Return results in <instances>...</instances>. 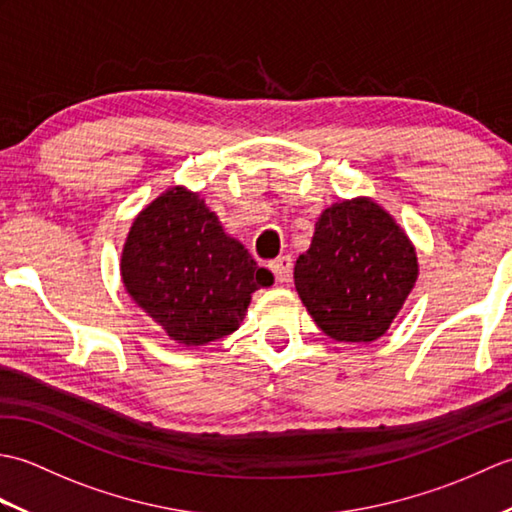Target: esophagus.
<instances>
[{
    "label": "esophagus",
    "mask_w": 512,
    "mask_h": 512,
    "mask_svg": "<svg viewBox=\"0 0 512 512\" xmlns=\"http://www.w3.org/2000/svg\"><path fill=\"white\" fill-rule=\"evenodd\" d=\"M270 270L275 273L279 284H288L290 277H292V257L284 255V257L273 259V262H270Z\"/></svg>",
    "instance_id": "34e87169"
}]
</instances>
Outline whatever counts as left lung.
Masks as SVG:
<instances>
[{
	"instance_id": "obj_1",
	"label": "left lung",
	"mask_w": 512,
	"mask_h": 512,
	"mask_svg": "<svg viewBox=\"0 0 512 512\" xmlns=\"http://www.w3.org/2000/svg\"><path fill=\"white\" fill-rule=\"evenodd\" d=\"M418 279L416 248L369 198L328 206L295 264V288L314 323L334 341L383 336Z\"/></svg>"
}]
</instances>
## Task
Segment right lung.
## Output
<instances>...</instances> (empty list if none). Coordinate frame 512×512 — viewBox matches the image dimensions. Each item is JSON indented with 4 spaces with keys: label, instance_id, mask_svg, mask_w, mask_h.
I'll use <instances>...</instances> for the list:
<instances>
[{
    "label": "right lung",
    "instance_id": "1",
    "mask_svg": "<svg viewBox=\"0 0 512 512\" xmlns=\"http://www.w3.org/2000/svg\"><path fill=\"white\" fill-rule=\"evenodd\" d=\"M121 275L129 297L184 347L235 332L250 295L273 279L184 187H171L138 213Z\"/></svg>",
    "mask_w": 512,
    "mask_h": 512
}]
</instances>
